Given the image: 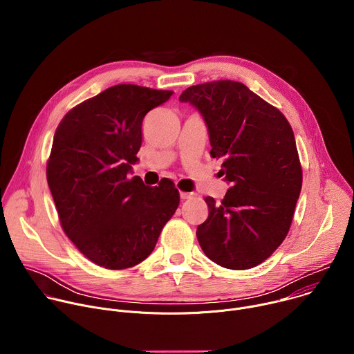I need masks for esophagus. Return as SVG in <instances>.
<instances>
[{"mask_svg": "<svg viewBox=\"0 0 354 354\" xmlns=\"http://www.w3.org/2000/svg\"><path fill=\"white\" fill-rule=\"evenodd\" d=\"M179 194H180V198H182V200H187V198H192V197L196 196L194 193H189V192H180Z\"/></svg>", "mask_w": 354, "mask_h": 354, "instance_id": "esophagus-1", "label": "esophagus"}]
</instances>
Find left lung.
I'll use <instances>...</instances> for the list:
<instances>
[{
	"label": "left lung",
	"mask_w": 354,
	"mask_h": 354,
	"mask_svg": "<svg viewBox=\"0 0 354 354\" xmlns=\"http://www.w3.org/2000/svg\"><path fill=\"white\" fill-rule=\"evenodd\" d=\"M203 115L213 158L231 183L220 203L210 196L196 231L209 259L245 270L265 262L288 234L302 185L292 129L284 115L242 82L220 80L179 96Z\"/></svg>",
	"instance_id": "8db88e82"
}]
</instances>
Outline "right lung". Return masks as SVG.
Returning <instances> with one entry per match:
<instances>
[{
	"label": "right lung",
	"mask_w": 354,
	"mask_h": 354,
	"mask_svg": "<svg viewBox=\"0 0 354 354\" xmlns=\"http://www.w3.org/2000/svg\"><path fill=\"white\" fill-rule=\"evenodd\" d=\"M171 95L119 84L68 111L55 133L46 176L62 228L100 268L122 270L142 262L179 206L172 180L153 187L129 178L144 116Z\"/></svg>",
	"instance_id": "1"
}]
</instances>
